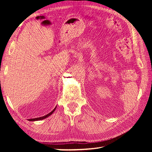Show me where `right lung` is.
Here are the masks:
<instances>
[{"label": "right lung", "instance_id": "right-lung-1", "mask_svg": "<svg viewBox=\"0 0 152 152\" xmlns=\"http://www.w3.org/2000/svg\"><path fill=\"white\" fill-rule=\"evenodd\" d=\"M56 109V107H55V109H53V110H52V111L50 112V113H48V115H45V116L41 117H38V118H35V119H29V121H39V120H42V119H45V118H47L48 117H49V116H50V115H51V114H52V113L55 111Z\"/></svg>", "mask_w": 152, "mask_h": 152}]
</instances>
